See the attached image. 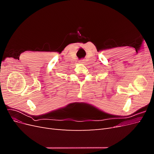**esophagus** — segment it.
Returning <instances> with one entry per match:
<instances>
[{
    "mask_svg": "<svg viewBox=\"0 0 154 154\" xmlns=\"http://www.w3.org/2000/svg\"><path fill=\"white\" fill-rule=\"evenodd\" d=\"M80 63H84V62H83V60H82V61H80Z\"/></svg>",
    "mask_w": 154,
    "mask_h": 154,
    "instance_id": "34e87169",
    "label": "esophagus"
}]
</instances>
